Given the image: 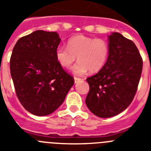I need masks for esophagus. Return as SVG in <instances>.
Returning a JSON list of instances; mask_svg holds the SVG:
<instances>
[{"mask_svg":"<svg viewBox=\"0 0 151 151\" xmlns=\"http://www.w3.org/2000/svg\"><path fill=\"white\" fill-rule=\"evenodd\" d=\"M81 81H82V79L81 78H78V77H74V83H77L80 82Z\"/></svg>","mask_w":151,"mask_h":151,"instance_id":"obj_1","label":"esophagus"}]
</instances>
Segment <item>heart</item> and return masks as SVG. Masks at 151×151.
Instances as JSON below:
<instances>
[{
  "mask_svg": "<svg viewBox=\"0 0 151 151\" xmlns=\"http://www.w3.org/2000/svg\"><path fill=\"white\" fill-rule=\"evenodd\" d=\"M109 51L108 43L104 39L79 35L68 40L67 47H57L55 58L62 67L68 68L77 56L78 62L73 66L72 71L77 75H83L89 70L90 72L101 70L107 62Z\"/></svg>",
  "mask_w": 151,
  "mask_h": 151,
  "instance_id": "heart-1",
  "label": "heart"
}]
</instances>
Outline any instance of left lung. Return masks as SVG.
Returning a JSON list of instances; mask_svg holds the SVG:
<instances>
[{"mask_svg":"<svg viewBox=\"0 0 151 151\" xmlns=\"http://www.w3.org/2000/svg\"><path fill=\"white\" fill-rule=\"evenodd\" d=\"M109 55L102 68L86 79L89 92L86 104L96 116H116L128 108L135 97L143 61L135 44L121 34L108 36Z\"/></svg>","mask_w":151,"mask_h":151,"instance_id":"1","label":"left lung"}]
</instances>
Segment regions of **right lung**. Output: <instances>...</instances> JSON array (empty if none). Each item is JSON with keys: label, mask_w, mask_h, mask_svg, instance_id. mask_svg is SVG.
<instances>
[{"label": "right lung", "mask_w": 151, "mask_h": 151, "mask_svg": "<svg viewBox=\"0 0 151 151\" xmlns=\"http://www.w3.org/2000/svg\"><path fill=\"white\" fill-rule=\"evenodd\" d=\"M61 39L56 32L38 30L19 39L10 57V74L22 105L36 116L55 111L74 83L57 62Z\"/></svg>", "instance_id": "add662e5"}]
</instances>
